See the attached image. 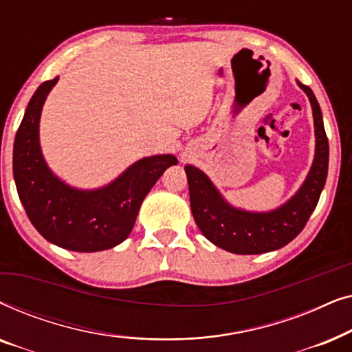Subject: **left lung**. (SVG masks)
Here are the masks:
<instances>
[{"label": "left lung", "mask_w": 352, "mask_h": 352, "mask_svg": "<svg viewBox=\"0 0 352 352\" xmlns=\"http://www.w3.org/2000/svg\"><path fill=\"white\" fill-rule=\"evenodd\" d=\"M309 98L314 117L316 153L311 170L296 194L271 211H248L230 205L197 166L186 165L190 210L201 234L216 247L235 254L274 252L290 243L305 228L319 201L329 171V139L314 93L298 81Z\"/></svg>", "instance_id": "1"}]
</instances>
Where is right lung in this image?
I'll return each mask as SVG.
<instances>
[{
	"mask_svg": "<svg viewBox=\"0 0 352 352\" xmlns=\"http://www.w3.org/2000/svg\"><path fill=\"white\" fill-rule=\"evenodd\" d=\"M57 81L59 76L38 86L17 129L12 153L17 194L47 242L72 252H102L131 234L142 200L177 158L171 153L144 157L99 189L69 186L47 166L40 146L41 110Z\"/></svg>",
	"mask_w": 352,
	"mask_h": 352,
	"instance_id": "obj_1",
	"label": "right lung"
}]
</instances>
